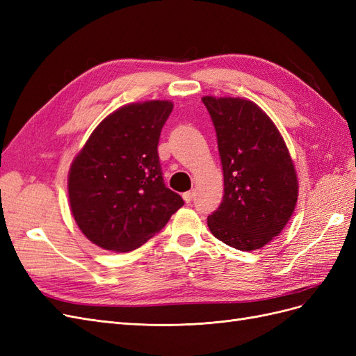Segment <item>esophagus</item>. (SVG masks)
Listing matches in <instances>:
<instances>
[{"label":"esophagus","mask_w":356,"mask_h":356,"mask_svg":"<svg viewBox=\"0 0 356 356\" xmlns=\"http://www.w3.org/2000/svg\"><path fill=\"white\" fill-rule=\"evenodd\" d=\"M182 199H184L187 203L191 202L193 199H195V190H190V191H186L184 195H182Z\"/></svg>","instance_id":"esophagus-1"}]
</instances>
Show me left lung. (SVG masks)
Here are the masks:
<instances>
[{"label":"left lung","instance_id":"8db88e82","mask_svg":"<svg viewBox=\"0 0 356 356\" xmlns=\"http://www.w3.org/2000/svg\"><path fill=\"white\" fill-rule=\"evenodd\" d=\"M217 132L224 196L208 217L215 238L241 251L260 250L293 215L298 181L282 135L260 106L203 96Z\"/></svg>","mask_w":356,"mask_h":356}]
</instances>
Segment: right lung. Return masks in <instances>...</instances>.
<instances>
[{"label":"right lung","mask_w":356,"mask_h":356,"mask_svg":"<svg viewBox=\"0 0 356 356\" xmlns=\"http://www.w3.org/2000/svg\"><path fill=\"white\" fill-rule=\"evenodd\" d=\"M172 108L170 101L120 106L98 124L72 161V217L86 238L104 250H136L184 204L165 186L157 153Z\"/></svg>","instance_id":"add662e5"}]
</instances>
